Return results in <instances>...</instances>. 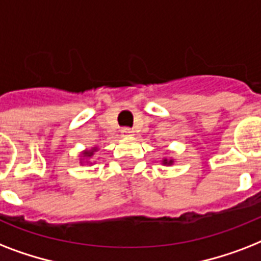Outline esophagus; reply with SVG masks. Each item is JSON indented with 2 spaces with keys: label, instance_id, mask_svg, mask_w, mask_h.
I'll return each mask as SVG.
<instances>
[{
  "label": "esophagus",
  "instance_id": "34e87169",
  "mask_svg": "<svg viewBox=\"0 0 261 261\" xmlns=\"http://www.w3.org/2000/svg\"><path fill=\"white\" fill-rule=\"evenodd\" d=\"M120 133H122V137H133V135H134V131L131 130V128H128V127H124V128H122V131H120Z\"/></svg>",
  "mask_w": 261,
  "mask_h": 261
}]
</instances>
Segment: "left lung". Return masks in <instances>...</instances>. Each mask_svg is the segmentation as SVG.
<instances>
[{"label":"left lung","instance_id":"8db88e82","mask_svg":"<svg viewBox=\"0 0 261 261\" xmlns=\"http://www.w3.org/2000/svg\"><path fill=\"white\" fill-rule=\"evenodd\" d=\"M161 164H163V165H165V167H171V165H173V164H174V160L173 159H167V157H165V159L161 160Z\"/></svg>","mask_w":261,"mask_h":261}]
</instances>
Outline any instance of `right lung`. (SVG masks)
Segmentation results:
<instances>
[{
  "label": "right lung",
  "mask_w": 261,
  "mask_h": 261,
  "mask_svg": "<svg viewBox=\"0 0 261 261\" xmlns=\"http://www.w3.org/2000/svg\"><path fill=\"white\" fill-rule=\"evenodd\" d=\"M98 151V147L97 146H92L90 149H85V150L81 151V154H80V164H87V165H92L93 163H90V159L93 157L96 153Z\"/></svg>",
  "instance_id": "right-lung-1"
}]
</instances>
